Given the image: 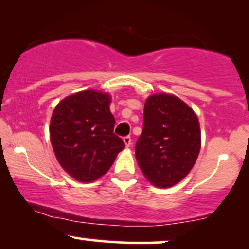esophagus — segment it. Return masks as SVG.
Returning a JSON list of instances; mask_svg holds the SVG:
<instances>
[{"label": "esophagus", "mask_w": 249, "mask_h": 249, "mask_svg": "<svg viewBox=\"0 0 249 249\" xmlns=\"http://www.w3.org/2000/svg\"><path fill=\"white\" fill-rule=\"evenodd\" d=\"M123 141H124L125 145H126V147H130L131 145H132V138H131L130 136L124 137V139H123Z\"/></svg>", "instance_id": "esophagus-1"}]
</instances>
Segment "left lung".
Wrapping results in <instances>:
<instances>
[{
    "label": "left lung",
    "mask_w": 249,
    "mask_h": 249,
    "mask_svg": "<svg viewBox=\"0 0 249 249\" xmlns=\"http://www.w3.org/2000/svg\"><path fill=\"white\" fill-rule=\"evenodd\" d=\"M201 145L196 113L178 97H148L136 158L144 176L157 187H171L192 170Z\"/></svg>",
    "instance_id": "1"
}]
</instances>
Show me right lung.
<instances>
[{
	"instance_id": "1",
	"label": "right lung",
	"mask_w": 249,
	"mask_h": 249,
	"mask_svg": "<svg viewBox=\"0 0 249 249\" xmlns=\"http://www.w3.org/2000/svg\"><path fill=\"white\" fill-rule=\"evenodd\" d=\"M110 97L87 90L67 97L53 110L50 139L61 166L72 178L91 182L105 174L125 147L113 133Z\"/></svg>"
}]
</instances>
